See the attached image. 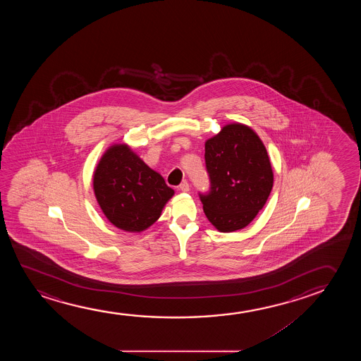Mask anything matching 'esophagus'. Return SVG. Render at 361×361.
Returning a JSON list of instances; mask_svg holds the SVG:
<instances>
[{
    "label": "esophagus",
    "mask_w": 361,
    "mask_h": 361,
    "mask_svg": "<svg viewBox=\"0 0 361 361\" xmlns=\"http://www.w3.org/2000/svg\"><path fill=\"white\" fill-rule=\"evenodd\" d=\"M178 190L183 191V192H188V191H190V185H188L186 181H183V183L178 186Z\"/></svg>",
    "instance_id": "34e87169"
}]
</instances>
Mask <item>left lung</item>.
<instances>
[{
    "instance_id": "8db88e82",
    "label": "left lung",
    "mask_w": 361,
    "mask_h": 361,
    "mask_svg": "<svg viewBox=\"0 0 361 361\" xmlns=\"http://www.w3.org/2000/svg\"><path fill=\"white\" fill-rule=\"evenodd\" d=\"M204 160L211 188L200 193L208 221L219 232L247 227L267 203L274 183L262 139L247 126L228 124L208 139Z\"/></svg>"
}]
</instances>
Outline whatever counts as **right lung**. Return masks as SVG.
Returning <instances> with one entry per match:
<instances>
[{
    "instance_id": "1",
    "label": "right lung",
    "mask_w": 361,
    "mask_h": 361,
    "mask_svg": "<svg viewBox=\"0 0 361 361\" xmlns=\"http://www.w3.org/2000/svg\"><path fill=\"white\" fill-rule=\"evenodd\" d=\"M94 196L114 226L142 232L158 221L173 190L124 144L104 154L94 173Z\"/></svg>"
}]
</instances>
